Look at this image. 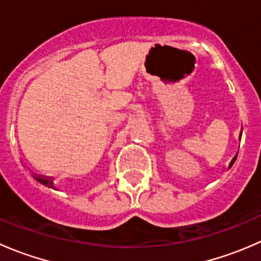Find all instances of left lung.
Segmentation results:
<instances>
[{"label":"left lung","instance_id":"obj_1","mask_svg":"<svg viewBox=\"0 0 261 261\" xmlns=\"http://www.w3.org/2000/svg\"><path fill=\"white\" fill-rule=\"evenodd\" d=\"M236 158H238V155H236V156H235V158H233V159H232V162H231V163H232V164H233V163H235V160H236Z\"/></svg>","mask_w":261,"mask_h":261}]
</instances>
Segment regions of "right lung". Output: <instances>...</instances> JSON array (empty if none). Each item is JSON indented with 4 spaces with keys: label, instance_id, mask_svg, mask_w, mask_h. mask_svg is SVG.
I'll return each instance as SVG.
<instances>
[{
    "label": "right lung",
    "instance_id": "obj_1",
    "mask_svg": "<svg viewBox=\"0 0 261 261\" xmlns=\"http://www.w3.org/2000/svg\"><path fill=\"white\" fill-rule=\"evenodd\" d=\"M36 180L40 181V183H41V184H44V186L50 187V188H54V186H53V181H51V179H43V178L38 177V178H36Z\"/></svg>",
    "mask_w": 261,
    "mask_h": 261
}]
</instances>
